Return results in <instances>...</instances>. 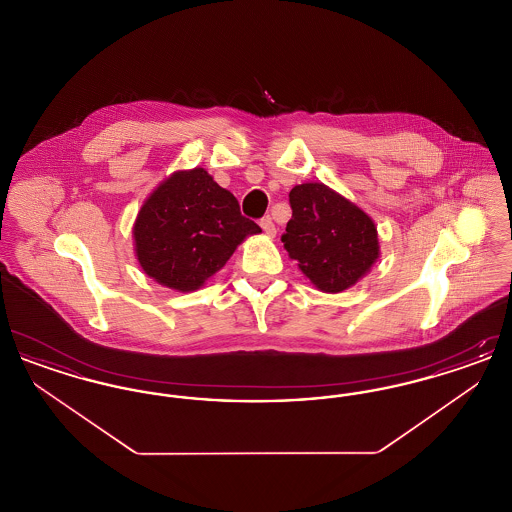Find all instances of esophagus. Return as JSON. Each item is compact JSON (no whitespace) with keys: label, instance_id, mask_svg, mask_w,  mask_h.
<instances>
[{"label":"esophagus","instance_id":"obj_1","mask_svg":"<svg viewBox=\"0 0 512 512\" xmlns=\"http://www.w3.org/2000/svg\"><path fill=\"white\" fill-rule=\"evenodd\" d=\"M261 228L265 230V234L267 236H276V226H274V222H272V219L270 217H265V219H261Z\"/></svg>","mask_w":512,"mask_h":512}]
</instances>
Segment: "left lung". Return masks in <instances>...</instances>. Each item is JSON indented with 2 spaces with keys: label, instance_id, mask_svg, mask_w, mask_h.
<instances>
[{
  "label": "left lung",
  "instance_id": "obj_1",
  "mask_svg": "<svg viewBox=\"0 0 512 512\" xmlns=\"http://www.w3.org/2000/svg\"><path fill=\"white\" fill-rule=\"evenodd\" d=\"M292 219L282 236L288 255L320 292L355 286L380 257L374 220L322 182L290 192Z\"/></svg>",
  "mask_w": 512,
  "mask_h": 512
}]
</instances>
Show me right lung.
<instances>
[{
    "label": "right lung",
    "instance_id": "1",
    "mask_svg": "<svg viewBox=\"0 0 512 512\" xmlns=\"http://www.w3.org/2000/svg\"><path fill=\"white\" fill-rule=\"evenodd\" d=\"M261 228L205 169L178 171L144 201L134 249L149 278L178 292L199 290L226 265L236 247Z\"/></svg>",
    "mask_w": 512,
    "mask_h": 512
}]
</instances>
